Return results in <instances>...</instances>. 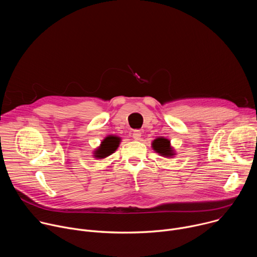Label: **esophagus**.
I'll return each mask as SVG.
<instances>
[{"mask_svg":"<svg viewBox=\"0 0 257 257\" xmlns=\"http://www.w3.org/2000/svg\"><path fill=\"white\" fill-rule=\"evenodd\" d=\"M132 136L135 140H139L140 137H141V132L139 130H134L133 133H132Z\"/></svg>","mask_w":257,"mask_h":257,"instance_id":"34e87169","label":"esophagus"}]
</instances>
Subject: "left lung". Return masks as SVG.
<instances>
[{"instance_id": "1", "label": "left lung", "mask_w": 257, "mask_h": 257, "mask_svg": "<svg viewBox=\"0 0 257 257\" xmlns=\"http://www.w3.org/2000/svg\"><path fill=\"white\" fill-rule=\"evenodd\" d=\"M153 150L160 156L168 159H172L176 156V152L171 145V141L164 137H158L152 142Z\"/></svg>"}]
</instances>
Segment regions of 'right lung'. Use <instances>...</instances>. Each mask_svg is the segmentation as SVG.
Here are the masks:
<instances>
[{"instance_id":"right-lung-1","label":"right lung","mask_w":257,"mask_h":257,"mask_svg":"<svg viewBox=\"0 0 257 257\" xmlns=\"http://www.w3.org/2000/svg\"><path fill=\"white\" fill-rule=\"evenodd\" d=\"M120 144V137L115 135L106 136L99 144L98 148L94 151L93 157L98 160H103L116 152Z\"/></svg>"}]
</instances>
